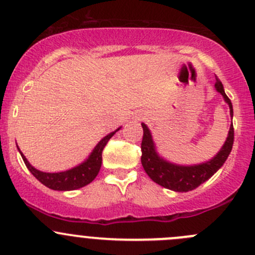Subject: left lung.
I'll list each match as a JSON object with an SVG mask.
<instances>
[{"label":"left lung","instance_id":"8db88e82","mask_svg":"<svg viewBox=\"0 0 255 255\" xmlns=\"http://www.w3.org/2000/svg\"><path fill=\"white\" fill-rule=\"evenodd\" d=\"M214 88L223 97L224 102L228 104L231 118H233V107H232L229 98L224 93L223 84H222L218 78H216ZM141 127H142L143 130L142 142H141V151H142L141 163H142L143 170L153 182L171 191H175V192L192 191L200 185H202L203 182H206L208 178L212 177L214 173L226 162L227 157H228L232 151V146H233L234 141L233 124H231L228 136H227L223 146L218 151V153L211 158L210 161L197 163V165H177V163L165 160L162 156L158 155L150 128L146 127V124H143V123L141 124Z\"/></svg>","mask_w":255,"mask_h":255}]
</instances>
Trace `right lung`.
I'll return each instance as SVG.
<instances>
[{
    "label": "right lung",
    "instance_id": "add662e5",
    "mask_svg": "<svg viewBox=\"0 0 255 255\" xmlns=\"http://www.w3.org/2000/svg\"><path fill=\"white\" fill-rule=\"evenodd\" d=\"M122 128H118L117 130L110 132L109 135H107L105 137H103L102 140L98 142V145L95 146L94 150L90 152V155L88 156L87 160L84 162L79 163L75 167L70 168V170L62 171V172H43V171L37 170L34 168L31 163L28 162V160L26 158V156L21 152V150L18 148L19 153H21L22 158H23L24 163H26L27 168L31 171L32 175L43 183L44 186H47L48 188L54 191H73L78 190V188H82L84 186L89 185L93 180L98 176L99 173L100 167H102V153L104 150L105 145L108 143V141L114 136L115 132L120 130Z\"/></svg>",
    "mask_w": 255,
    "mask_h": 255
}]
</instances>
